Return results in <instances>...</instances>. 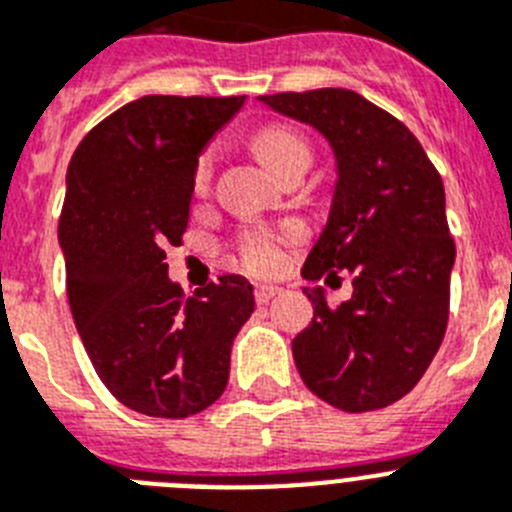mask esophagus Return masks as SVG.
Returning <instances> with one entry per match:
<instances>
[{"mask_svg": "<svg viewBox=\"0 0 512 512\" xmlns=\"http://www.w3.org/2000/svg\"><path fill=\"white\" fill-rule=\"evenodd\" d=\"M279 292H282V289L274 287V284H261V287L253 289V297H256V302H259V305H266V302L274 300Z\"/></svg>", "mask_w": 512, "mask_h": 512, "instance_id": "1", "label": "esophagus"}]
</instances>
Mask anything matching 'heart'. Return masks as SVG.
<instances>
[{"instance_id": "heart-1", "label": "heart", "mask_w": 512, "mask_h": 512, "mask_svg": "<svg viewBox=\"0 0 512 512\" xmlns=\"http://www.w3.org/2000/svg\"><path fill=\"white\" fill-rule=\"evenodd\" d=\"M248 148L261 166L277 179L287 182L292 176H302L310 166V146L297 130L287 125H266L259 128L248 140ZM212 179V156H200L192 174V192L205 197ZM297 233L292 228L284 230H253L238 241V266L253 277H266L282 266L284 248L295 241Z\"/></svg>"}]
</instances>
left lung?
<instances>
[{
  "label": "left lung",
  "mask_w": 512,
  "mask_h": 512,
  "mask_svg": "<svg viewBox=\"0 0 512 512\" xmlns=\"http://www.w3.org/2000/svg\"><path fill=\"white\" fill-rule=\"evenodd\" d=\"M259 102L318 130L336 161L328 220L302 277L354 274V295L336 310L323 287L302 289L312 320L292 341L297 372L333 408H387L420 382L449 323L456 246L441 176L397 117L351 89Z\"/></svg>",
  "instance_id": "obj_1"
}]
</instances>
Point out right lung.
Returning a JSON list of instances; mask_svg holds the SVG:
<instances>
[{
	"label": "right lung",
	"mask_w": 512,
	"mask_h": 512,
	"mask_svg": "<svg viewBox=\"0 0 512 512\" xmlns=\"http://www.w3.org/2000/svg\"><path fill=\"white\" fill-rule=\"evenodd\" d=\"M243 102L140 97L99 122L66 171L58 243L71 315L104 387L135 413L210 408L256 305L241 274L182 300L164 251L189 225L194 166Z\"/></svg>",
	"instance_id": "obj_1"
}]
</instances>
